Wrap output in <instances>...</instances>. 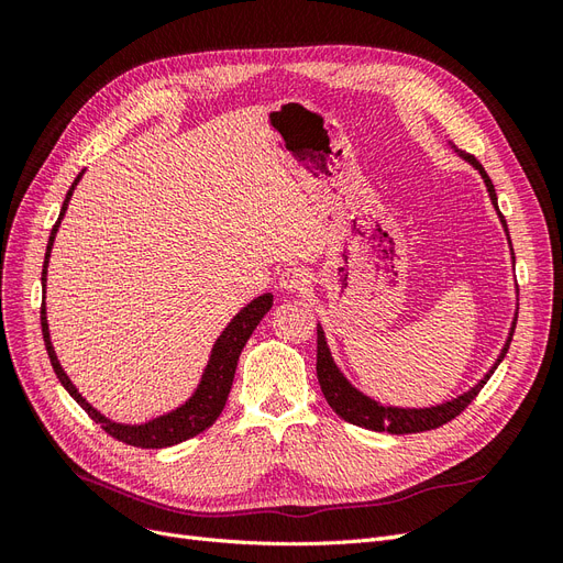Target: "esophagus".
<instances>
[{
  "mask_svg": "<svg viewBox=\"0 0 563 563\" xmlns=\"http://www.w3.org/2000/svg\"><path fill=\"white\" fill-rule=\"evenodd\" d=\"M308 286H310V277L302 267H288L286 272H282V277H279L282 291L302 294V291H308Z\"/></svg>",
  "mask_w": 563,
  "mask_h": 563,
  "instance_id": "1",
  "label": "esophagus"
}]
</instances>
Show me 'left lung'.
<instances>
[{"label":"left lung","mask_w":563,"mask_h":563,"mask_svg":"<svg viewBox=\"0 0 563 563\" xmlns=\"http://www.w3.org/2000/svg\"><path fill=\"white\" fill-rule=\"evenodd\" d=\"M453 152H457L460 159H465L474 172H479V176L484 178V185L488 190V197H490V203L493 209H496L498 218H500V225L507 234V244H509V253H512V263H515V249H512V242H509V232H507V223L503 213L498 211V197H496V187H493L488 174L484 172V166L476 162L472 155H467V152H460L453 143H449ZM517 314H519V305L515 310V321L512 327H509V333H507V340L505 345L498 354V360L493 362V366L484 373V378L472 385L467 391H463V395H457L449 401H441V404H434V406H420V408H413V406H389V404H380L378 399H373L368 395H364L362 389H356L347 378L345 373L340 371V366L335 364L333 354H331V347L327 343V333H323V327L321 323H317V378H319V385H321V391L323 397H327L329 406L333 408V411L356 424V428H366V430H373V432H389V434H413V432H424V430H434L439 428V424L449 422L451 418H455L463 408L479 395V389L488 383V378L493 376V371H496L500 366V362L505 360V354L509 350V343H512V335H515V327H517Z\"/></svg>","instance_id":"8db88e82"}]
</instances>
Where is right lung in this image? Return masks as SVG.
Here are the masks:
<instances>
[{
  "mask_svg": "<svg viewBox=\"0 0 563 563\" xmlns=\"http://www.w3.org/2000/svg\"><path fill=\"white\" fill-rule=\"evenodd\" d=\"M84 172L75 178V183L70 185V190L65 195L63 201V209L60 216L56 220L54 230H51L48 236V244H46V255H44V269H42V291L46 298V272H48V258H51V249H54L56 242V234L60 228V220L67 211V203L73 199V192L77 183L81 180ZM272 294H263L258 298H253L246 308H242L232 317V321L223 329L216 338V343L211 347L209 354V362L201 371V378L195 387V391L190 397H187L180 406H176L174 411L162 413L157 418H150L145 422H117L112 418H108L106 413H100L96 406H91L87 401V397L81 395V391L75 387V383L67 376L65 368L58 362V354L54 350V343H51V331H48V319H46V302H42V333H44V345L48 352V360L51 366H54L56 376L60 380V385L70 391V397L84 408L91 416V420L100 422V428H103L108 434H112L114 439L124 441L129 446H139V449H166V446H174L180 444V441L197 437L199 432L209 430L211 424L216 422V418L223 411V406L228 401L230 395V387L234 380V371H236V362H240V354L246 345V340L251 338L253 329L258 327L261 319L269 312L272 308Z\"/></svg>",
  "mask_w": 563,
  "mask_h": 563,
  "instance_id": "right-lung-1",
  "label": "right lung"
}]
</instances>
